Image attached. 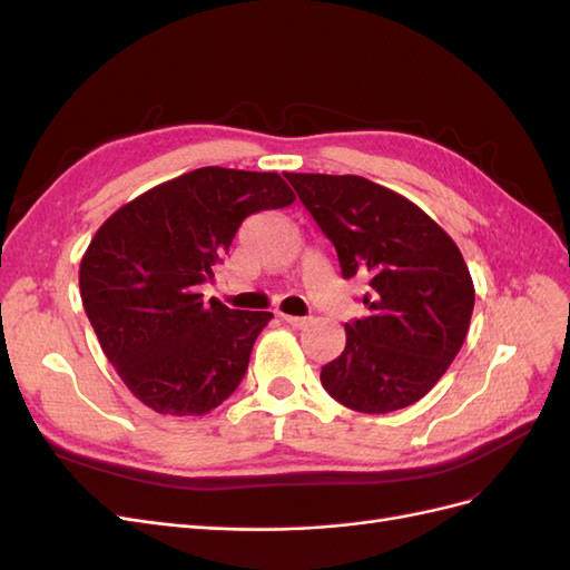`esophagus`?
Listing matches in <instances>:
<instances>
[{
  "mask_svg": "<svg viewBox=\"0 0 570 570\" xmlns=\"http://www.w3.org/2000/svg\"><path fill=\"white\" fill-rule=\"evenodd\" d=\"M283 321H285L287 325H292V327H304V325H308V318H304V316H287V314H283Z\"/></svg>",
  "mask_w": 570,
  "mask_h": 570,
  "instance_id": "esophagus-1",
  "label": "esophagus"
}]
</instances>
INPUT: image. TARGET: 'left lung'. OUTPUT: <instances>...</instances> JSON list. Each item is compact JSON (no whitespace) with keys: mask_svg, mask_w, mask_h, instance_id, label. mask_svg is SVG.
<instances>
[{"mask_svg":"<svg viewBox=\"0 0 570 570\" xmlns=\"http://www.w3.org/2000/svg\"><path fill=\"white\" fill-rule=\"evenodd\" d=\"M285 178L335 245L342 278L368 281V316L344 323V352L321 368L325 392L361 413L416 404L471 325L475 287L456 243L416 204L361 176Z\"/></svg>","mask_w":570,"mask_h":570,"instance_id":"8db88e82","label":"left lung"}]
</instances>
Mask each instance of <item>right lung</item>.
<instances>
[{"label": "right lung", "instance_id": "1", "mask_svg": "<svg viewBox=\"0 0 570 570\" xmlns=\"http://www.w3.org/2000/svg\"><path fill=\"white\" fill-rule=\"evenodd\" d=\"M292 202L278 174L204 166L101 223L80 258V297L101 352L145 406L204 416L235 392L273 314L204 304L199 285L239 223Z\"/></svg>", "mask_w": 570, "mask_h": 570}]
</instances>
